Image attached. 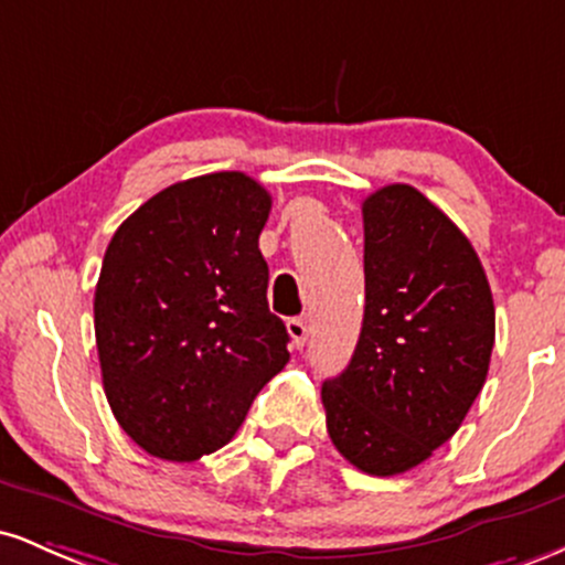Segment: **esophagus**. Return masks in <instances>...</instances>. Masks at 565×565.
<instances>
[{"mask_svg":"<svg viewBox=\"0 0 565 565\" xmlns=\"http://www.w3.org/2000/svg\"><path fill=\"white\" fill-rule=\"evenodd\" d=\"M287 332L291 337V348L300 350L305 342H308V323L302 319H289L287 321Z\"/></svg>","mask_w":565,"mask_h":565,"instance_id":"34e87169","label":"esophagus"}]
</instances>
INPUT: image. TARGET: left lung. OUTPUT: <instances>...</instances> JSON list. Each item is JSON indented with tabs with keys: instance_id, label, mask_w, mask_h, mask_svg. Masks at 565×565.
I'll list each match as a JSON object with an SVG mask.
<instances>
[{
	"instance_id": "1",
	"label": "left lung",
	"mask_w": 565,
	"mask_h": 565,
	"mask_svg": "<svg viewBox=\"0 0 565 565\" xmlns=\"http://www.w3.org/2000/svg\"><path fill=\"white\" fill-rule=\"evenodd\" d=\"M366 305L359 345L323 382L337 451L369 476L423 465L468 417L494 348V300L476 249L417 188L364 201Z\"/></svg>"
}]
</instances>
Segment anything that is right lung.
Returning a JSON list of instances; mask_svg holds the SVG:
<instances>
[{
  "label": "right lung",
  "mask_w": 565,
  "mask_h": 565,
  "mask_svg": "<svg viewBox=\"0 0 565 565\" xmlns=\"http://www.w3.org/2000/svg\"><path fill=\"white\" fill-rule=\"evenodd\" d=\"M270 193L244 172L174 183L114 233L95 287L103 387L140 449L193 462L236 436L287 366L260 233Z\"/></svg>",
  "instance_id": "add662e5"
}]
</instances>
